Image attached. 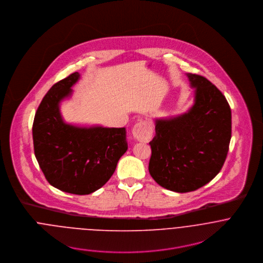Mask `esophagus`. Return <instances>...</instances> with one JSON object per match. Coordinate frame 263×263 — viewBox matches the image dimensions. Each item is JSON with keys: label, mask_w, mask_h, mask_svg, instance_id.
I'll list each match as a JSON object with an SVG mask.
<instances>
[{"label": "esophagus", "mask_w": 263, "mask_h": 263, "mask_svg": "<svg viewBox=\"0 0 263 263\" xmlns=\"http://www.w3.org/2000/svg\"><path fill=\"white\" fill-rule=\"evenodd\" d=\"M132 134L136 140L143 143L150 142L153 136V127L149 121L141 120L136 123L132 129Z\"/></svg>", "instance_id": "obj_1"}]
</instances>
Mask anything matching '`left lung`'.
I'll use <instances>...</instances> for the list:
<instances>
[{
	"label": "left lung",
	"instance_id": "1",
	"mask_svg": "<svg viewBox=\"0 0 263 263\" xmlns=\"http://www.w3.org/2000/svg\"><path fill=\"white\" fill-rule=\"evenodd\" d=\"M194 100L186 112L155 119L149 172L162 187L189 192L205 185L225 163L232 132L230 105L204 77L188 73Z\"/></svg>",
	"mask_w": 263,
	"mask_h": 263
}]
</instances>
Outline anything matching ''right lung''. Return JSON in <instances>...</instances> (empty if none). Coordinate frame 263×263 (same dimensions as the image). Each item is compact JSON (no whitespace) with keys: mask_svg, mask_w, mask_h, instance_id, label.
I'll return each mask as SVG.
<instances>
[{"mask_svg":"<svg viewBox=\"0 0 263 263\" xmlns=\"http://www.w3.org/2000/svg\"><path fill=\"white\" fill-rule=\"evenodd\" d=\"M76 72L54 84L35 113L34 154L50 185L73 194H90L112 176L127 150L125 127L77 125L64 120L61 103L73 94Z\"/></svg>","mask_w":263,"mask_h":263,"instance_id":"add662e5","label":"right lung"}]
</instances>
